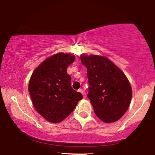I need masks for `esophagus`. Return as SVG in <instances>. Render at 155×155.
<instances>
[{
  "label": "esophagus",
  "mask_w": 155,
  "mask_h": 155,
  "mask_svg": "<svg viewBox=\"0 0 155 155\" xmlns=\"http://www.w3.org/2000/svg\"><path fill=\"white\" fill-rule=\"evenodd\" d=\"M78 92H80V93H81L82 94H84V91H83V90H82V89H79V90H78Z\"/></svg>",
  "instance_id": "esophagus-1"
}]
</instances>
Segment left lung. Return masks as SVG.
Listing matches in <instances>:
<instances>
[{
	"label": "left lung",
	"instance_id": "left-lung-1",
	"mask_svg": "<svg viewBox=\"0 0 155 155\" xmlns=\"http://www.w3.org/2000/svg\"><path fill=\"white\" fill-rule=\"evenodd\" d=\"M87 68L88 97L96 115L104 123L117 121L127 112L132 88L124 72L108 58L98 55L81 56Z\"/></svg>",
	"mask_w": 155,
	"mask_h": 155
}]
</instances>
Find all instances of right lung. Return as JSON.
I'll list each match as a JSON object with an SVG mask.
<instances>
[{
  "label": "right lung",
  "mask_w": 155,
  "mask_h": 155,
  "mask_svg": "<svg viewBox=\"0 0 155 155\" xmlns=\"http://www.w3.org/2000/svg\"><path fill=\"white\" fill-rule=\"evenodd\" d=\"M72 54L58 53L45 59L31 75L28 91L35 110L47 121L60 123L68 117L83 95L72 89L67 68Z\"/></svg>",
  "instance_id": "obj_1"
}]
</instances>
